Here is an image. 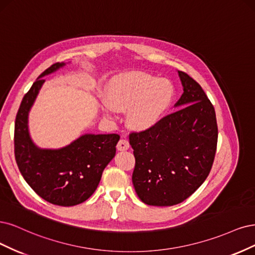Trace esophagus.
Returning <instances> with one entry per match:
<instances>
[{"instance_id": "34e87169", "label": "esophagus", "mask_w": 255, "mask_h": 255, "mask_svg": "<svg viewBox=\"0 0 255 255\" xmlns=\"http://www.w3.org/2000/svg\"><path fill=\"white\" fill-rule=\"evenodd\" d=\"M117 148L120 151L127 150L129 148V142L127 141L126 138H121L120 141H119V143H118V145H117Z\"/></svg>"}]
</instances>
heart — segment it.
<instances>
[{"instance_id": "b5f03b06", "label": "heart", "mask_w": 255, "mask_h": 255, "mask_svg": "<svg viewBox=\"0 0 255 255\" xmlns=\"http://www.w3.org/2000/svg\"><path fill=\"white\" fill-rule=\"evenodd\" d=\"M174 97V88L166 79H158L143 72H131L114 80L107 95L104 114L112 119V109L127 111L128 125L138 131L154 126Z\"/></svg>"}]
</instances>
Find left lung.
<instances>
[{
  "label": "left lung",
  "instance_id": "left-lung-1",
  "mask_svg": "<svg viewBox=\"0 0 255 255\" xmlns=\"http://www.w3.org/2000/svg\"><path fill=\"white\" fill-rule=\"evenodd\" d=\"M183 94L176 112L131 133L134 190L144 203L171 207L188 198L210 174L218 129L214 107L200 85L178 71Z\"/></svg>",
  "mask_w": 255,
  "mask_h": 255
}]
</instances>
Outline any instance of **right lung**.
Returning a JSON list of instances; mask_svg holds the SVG:
<instances>
[{
    "label": "right lung",
    "mask_w": 255,
    "mask_h": 255,
    "mask_svg": "<svg viewBox=\"0 0 255 255\" xmlns=\"http://www.w3.org/2000/svg\"><path fill=\"white\" fill-rule=\"evenodd\" d=\"M57 62L45 70L24 95L14 124V157L24 180L47 202L72 207L86 201L116 155L119 134L86 133L61 148H40L31 139L28 117L43 77L63 68Z\"/></svg>",
    "instance_id": "obj_1"
}]
</instances>
